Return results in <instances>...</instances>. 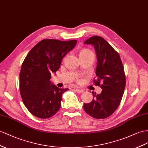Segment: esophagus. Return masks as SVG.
I'll return each instance as SVG.
<instances>
[{
  "label": "esophagus",
  "mask_w": 148,
  "mask_h": 148,
  "mask_svg": "<svg viewBox=\"0 0 148 148\" xmlns=\"http://www.w3.org/2000/svg\"><path fill=\"white\" fill-rule=\"evenodd\" d=\"M75 91H76L79 94H81L82 92H84V90L82 89H75Z\"/></svg>",
  "instance_id": "obj_1"
}]
</instances>
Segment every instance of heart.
<instances>
[{"mask_svg": "<svg viewBox=\"0 0 148 148\" xmlns=\"http://www.w3.org/2000/svg\"><path fill=\"white\" fill-rule=\"evenodd\" d=\"M90 53H92L91 51H90L89 49H82V50L81 51L80 54H79V56H85V55H87L88 54H90Z\"/></svg>", "mask_w": 148, "mask_h": 148, "instance_id": "obj_1", "label": "heart"}]
</instances>
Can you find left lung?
I'll list each match as a JSON object with an SVG mask.
<instances>
[{
    "label": "left lung",
    "mask_w": 148,
    "mask_h": 148,
    "mask_svg": "<svg viewBox=\"0 0 148 148\" xmlns=\"http://www.w3.org/2000/svg\"><path fill=\"white\" fill-rule=\"evenodd\" d=\"M84 44L94 46L97 64L93 83L103 90L100 94L92 92L93 100L84 104V109L94 118L104 119L115 112L122 99L126 86L124 67L118 52L103 37L92 36Z\"/></svg>",
    "instance_id": "8db88e82"
}]
</instances>
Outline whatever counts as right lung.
Masks as SVG:
<instances>
[{
    "label": "right lung",
    "instance_id": "right-lung-1",
    "mask_svg": "<svg viewBox=\"0 0 148 148\" xmlns=\"http://www.w3.org/2000/svg\"><path fill=\"white\" fill-rule=\"evenodd\" d=\"M76 40L43 39L27 54L19 74L22 101L32 115L41 119L54 116L60 108L62 94L68 90L51 84L62 60L76 44Z\"/></svg>",
    "mask_w": 148,
    "mask_h": 148
}]
</instances>
